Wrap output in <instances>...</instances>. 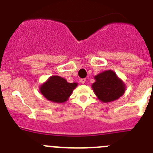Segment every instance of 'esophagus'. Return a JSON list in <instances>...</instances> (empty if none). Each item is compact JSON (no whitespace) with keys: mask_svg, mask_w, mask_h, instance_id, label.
<instances>
[{"mask_svg":"<svg viewBox=\"0 0 153 153\" xmlns=\"http://www.w3.org/2000/svg\"><path fill=\"white\" fill-rule=\"evenodd\" d=\"M80 81H81L82 84H84V83L86 82V78H81V79L80 80Z\"/></svg>","mask_w":153,"mask_h":153,"instance_id":"esophagus-1","label":"esophagus"}]
</instances>
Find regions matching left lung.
<instances>
[{
    "label": "left lung",
    "mask_w": 153,
    "mask_h": 153,
    "mask_svg": "<svg viewBox=\"0 0 153 153\" xmlns=\"http://www.w3.org/2000/svg\"><path fill=\"white\" fill-rule=\"evenodd\" d=\"M92 89L96 96L103 102H110L121 96L125 92L124 83L112 70H107L95 77Z\"/></svg>",
    "instance_id": "1"
}]
</instances>
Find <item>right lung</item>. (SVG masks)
Wrapping results in <instances>:
<instances>
[{
  "label": "right lung",
  "mask_w": 153,
  "mask_h": 153,
  "mask_svg": "<svg viewBox=\"0 0 153 153\" xmlns=\"http://www.w3.org/2000/svg\"><path fill=\"white\" fill-rule=\"evenodd\" d=\"M76 86V83H68L64 78L55 75L41 86L40 91L49 101L63 103L67 101Z\"/></svg>",
  "instance_id": "1"
}]
</instances>
